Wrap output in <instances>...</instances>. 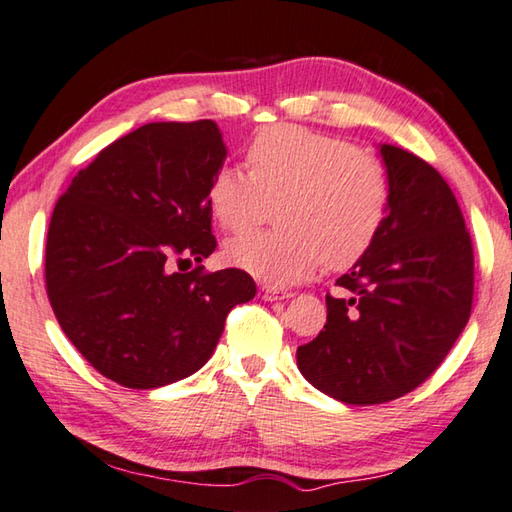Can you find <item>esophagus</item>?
Instances as JSON below:
<instances>
[{"instance_id":"34e87169","label":"esophagus","mask_w":512,"mask_h":512,"mask_svg":"<svg viewBox=\"0 0 512 512\" xmlns=\"http://www.w3.org/2000/svg\"><path fill=\"white\" fill-rule=\"evenodd\" d=\"M261 297H263L265 301H279V299L292 297V294H290L288 290H283V288H276V285H263V288H261Z\"/></svg>"}]
</instances>
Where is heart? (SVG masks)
I'll return each mask as SVG.
<instances>
[{
  "label": "heart",
  "instance_id": "b5f03b06",
  "mask_svg": "<svg viewBox=\"0 0 512 512\" xmlns=\"http://www.w3.org/2000/svg\"><path fill=\"white\" fill-rule=\"evenodd\" d=\"M249 173L215 170L209 206L222 229L245 231L265 202L279 231H251L224 245V261L270 283H294L328 263L353 265L373 245L389 209V175L353 143L301 125H270L247 148Z\"/></svg>",
  "mask_w": 512,
  "mask_h": 512
}]
</instances>
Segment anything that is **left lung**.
Here are the masks:
<instances>
[{
    "instance_id": "obj_1",
    "label": "left lung",
    "mask_w": 512,
    "mask_h": 512,
    "mask_svg": "<svg viewBox=\"0 0 512 512\" xmlns=\"http://www.w3.org/2000/svg\"><path fill=\"white\" fill-rule=\"evenodd\" d=\"M389 209L373 245L326 294V326L297 348L312 387L346 405H382L414 391L470 319L472 240L436 168L382 143Z\"/></svg>"
}]
</instances>
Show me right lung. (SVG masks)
<instances>
[{"instance_id": "add662e5", "label": "right lung", "mask_w": 512, "mask_h": 512, "mask_svg": "<svg viewBox=\"0 0 512 512\" xmlns=\"http://www.w3.org/2000/svg\"><path fill=\"white\" fill-rule=\"evenodd\" d=\"M224 157L209 119L146 123L98 152L56 202L44 254L53 315L121 387L157 389L200 371L231 308L254 299L247 272L200 265L218 245L209 184Z\"/></svg>"}]
</instances>
